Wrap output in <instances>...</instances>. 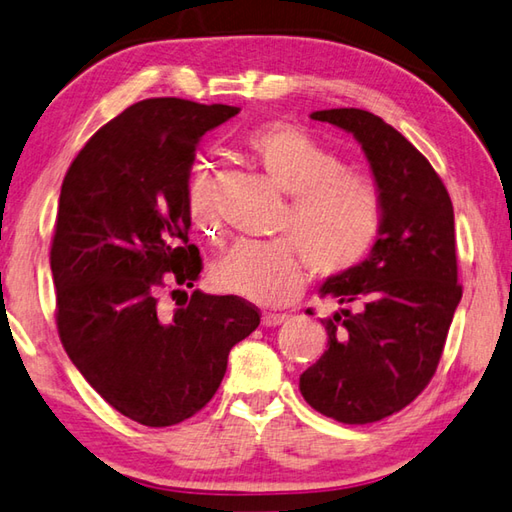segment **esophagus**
<instances>
[{
  "instance_id": "1",
  "label": "esophagus",
  "mask_w": 512,
  "mask_h": 512,
  "mask_svg": "<svg viewBox=\"0 0 512 512\" xmlns=\"http://www.w3.org/2000/svg\"><path fill=\"white\" fill-rule=\"evenodd\" d=\"M287 321L285 314H272V312H265L263 318H260V323L265 327H276V325H283Z\"/></svg>"
}]
</instances>
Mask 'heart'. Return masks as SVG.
I'll return each mask as SVG.
<instances>
[{"label":"heart","instance_id":"heart-1","mask_svg":"<svg viewBox=\"0 0 512 512\" xmlns=\"http://www.w3.org/2000/svg\"><path fill=\"white\" fill-rule=\"evenodd\" d=\"M245 144L289 200L276 225L281 238H240L216 260L211 281L220 292L258 305H285L305 287L307 265L327 278L363 263L383 227L379 185L365 173L343 169L339 153L294 124H263L247 133ZM187 209L202 234L218 236L209 165L191 173Z\"/></svg>","mask_w":512,"mask_h":512}]
</instances>
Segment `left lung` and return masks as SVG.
<instances>
[{
  "mask_svg": "<svg viewBox=\"0 0 512 512\" xmlns=\"http://www.w3.org/2000/svg\"><path fill=\"white\" fill-rule=\"evenodd\" d=\"M361 144L383 194V227L363 263L318 289L327 350L301 374L303 399L341 423H374L419 397L435 374L461 301L455 211L430 162L379 115L314 111Z\"/></svg>",
  "mask_w": 512,
  "mask_h": 512,
  "instance_id": "obj_1",
  "label": "left lung"
}]
</instances>
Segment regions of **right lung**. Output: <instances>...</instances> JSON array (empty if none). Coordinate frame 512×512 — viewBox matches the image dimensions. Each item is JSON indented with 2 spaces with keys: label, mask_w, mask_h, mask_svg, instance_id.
Returning <instances> with one entry per match:
<instances>
[{
  "label": "right lung",
  "mask_w": 512,
  "mask_h": 512,
  "mask_svg": "<svg viewBox=\"0 0 512 512\" xmlns=\"http://www.w3.org/2000/svg\"><path fill=\"white\" fill-rule=\"evenodd\" d=\"M238 106L151 98L124 109L66 171L51 247L57 332L91 388L124 417L165 428L214 397L229 350L258 310L185 287L202 260L189 245V173L207 131ZM170 289L176 311L161 305Z\"/></svg>",
  "instance_id": "add662e5"
}]
</instances>
